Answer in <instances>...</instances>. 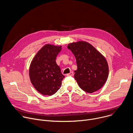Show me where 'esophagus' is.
<instances>
[{"mask_svg":"<svg viewBox=\"0 0 133 133\" xmlns=\"http://www.w3.org/2000/svg\"><path fill=\"white\" fill-rule=\"evenodd\" d=\"M73 75H74L73 72H70V73H69V74H67V76H73Z\"/></svg>","mask_w":133,"mask_h":133,"instance_id":"esophagus-1","label":"esophagus"}]
</instances>
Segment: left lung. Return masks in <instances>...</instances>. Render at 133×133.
Returning a JSON list of instances; mask_svg holds the SVG:
<instances>
[{
  "label": "left lung",
  "mask_w": 133,
  "mask_h": 133,
  "mask_svg": "<svg viewBox=\"0 0 133 133\" xmlns=\"http://www.w3.org/2000/svg\"><path fill=\"white\" fill-rule=\"evenodd\" d=\"M68 49L76 59L77 70L74 71V78L81 89L90 94L101 89L107 80L109 72L104 56L85 41L69 43Z\"/></svg>",
  "instance_id": "obj_1"
}]
</instances>
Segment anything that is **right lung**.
I'll return each instance as SVG.
<instances>
[{
    "label": "right lung",
    "mask_w": 133,
    "mask_h": 133,
    "mask_svg": "<svg viewBox=\"0 0 133 133\" xmlns=\"http://www.w3.org/2000/svg\"><path fill=\"white\" fill-rule=\"evenodd\" d=\"M62 46L44 45L36 54L29 67V77L35 89L44 96L55 94L62 86L65 76L56 63Z\"/></svg>",
    "instance_id": "obj_1"
}]
</instances>
